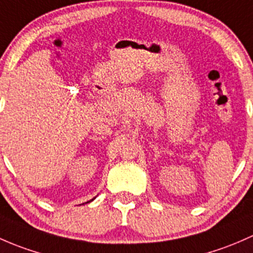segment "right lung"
Here are the masks:
<instances>
[{"instance_id": "obj_1", "label": "right lung", "mask_w": 253, "mask_h": 253, "mask_svg": "<svg viewBox=\"0 0 253 253\" xmlns=\"http://www.w3.org/2000/svg\"><path fill=\"white\" fill-rule=\"evenodd\" d=\"M93 200H95V197H93L92 200H90V201H87V202H91V201H93ZM87 202H86V204H87Z\"/></svg>"}]
</instances>
